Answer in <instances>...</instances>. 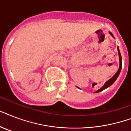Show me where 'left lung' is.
<instances>
[{"label":"left lung","instance_id":"left-lung-1","mask_svg":"<svg viewBox=\"0 0 131 131\" xmlns=\"http://www.w3.org/2000/svg\"><path fill=\"white\" fill-rule=\"evenodd\" d=\"M109 33H110V35H111L114 38V35H113V34H112V32H109ZM118 55H119V60H120V66H119V69H118V71H117V73H116L115 74V75H114L111 78V79H110V80H108V81H107V82L105 83V84H104L103 87L101 88L100 89L98 90L97 91H96L95 92H101L103 91V90H104L105 89H106V88H109L110 86H111L112 84H114V82H115V81L117 80V78H118V76H119V75H120V71H121V69H122V56H121L120 49H119V47H118Z\"/></svg>","mask_w":131,"mask_h":131}]
</instances>
